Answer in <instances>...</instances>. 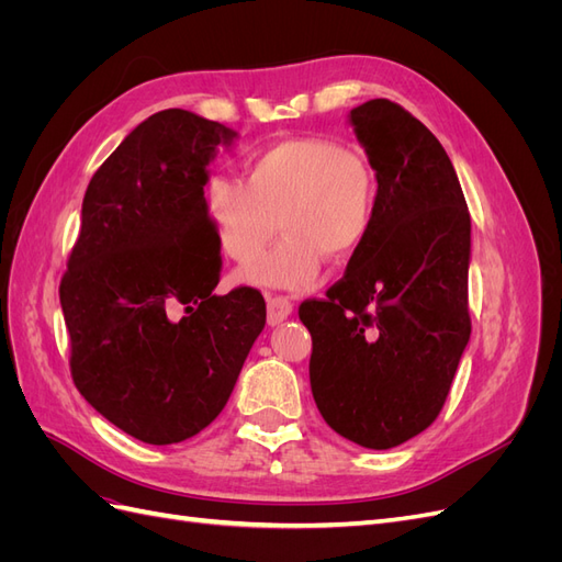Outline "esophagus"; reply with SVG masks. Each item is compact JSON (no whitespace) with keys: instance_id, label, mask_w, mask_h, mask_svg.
<instances>
[{"instance_id":"1","label":"esophagus","mask_w":562,"mask_h":562,"mask_svg":"<svg viewBox=\"0 0 562 562\" xmlns=\"http://www.w3.org/2000/svg\"><path fill=\"white\" fill-rule=\"evenodd\" d=\"M293 312V302L285 295H269L267 293V321L269 326H277L283 318L291 316Z\"/></svg>"}]
</instances>
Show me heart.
<instances>
[{
	"mask_svg": "<svg viewBox=\"0 0 562 562\" xmlns=\"http://www.w3.org/2000/svg\"><path fill=\"white\" fill-rule=\"evenodd\" d=\"M378 171L363 149L321 135L283 138L255 151L244 180L215 176L206 213L220 246L250 262L279 229L283 239L241 279L274 288H307L323 258L347 262L370 239L378 220Z\"/></svg>",
	"mask_w": 562,
	"mask_h": 562,
	"instance_id": "1",
	"label": "heart"
}]
</instances>
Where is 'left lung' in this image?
I'll return each instance as SVG.
<instances>
[{"label": "left lung", "mask_w": 562, "mask_h": 562, "mask_svg": "<svg viewBox=\"0 0 562 562\" xmlns=\"http://www.w3.org/2000/svg\"><path fill=\"white\" fill-rule=\"evenodd\" d=\"M378 171V220L326 297L304 300L318 413L370 450L431 427L471 335V215L450 157L386 98L351 110Z\"/></svg>", "instance_id": "8db88e82"}]
</instances>
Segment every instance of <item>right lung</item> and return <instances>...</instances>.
<instances>
[{
	"label": "right lung",
	"mask_w": 562,
	"mask_h": 562,
	"mask_svg": "<svg viewBox=\"0 0 562 562\" xmlns=\"http://www.w3.org/2000/svg\"><path fill=\"white\" fill-rule=\"evenodd\" d=\"M234 135L187 110L135 126L87 187L60 279L75 386L149 446L209 427L265 328L260 291L213 295L223 258L203 187Z\"/></svg>",
	"instance_id": "add662e5"
}]
</instances>
